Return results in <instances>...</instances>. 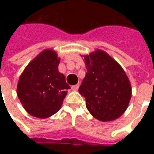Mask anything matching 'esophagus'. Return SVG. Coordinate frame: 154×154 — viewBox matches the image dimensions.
Wrapping results in <instances>:
<instances>
[{
	"label": "esophagus",
	"mask_w": 154,
	"mask_h": 154,
	"mask_svg": "<svg viewBox=\"0 0 154 154\" xmlns=\"http://www.w3.org/2000/svg\"><path fill=\"white\" fill-rule=\"evenodd\" d=\"M71 89H72V90H73V91H77V90H78V89H79V84L72 85V86L71 87Z\"/></svg>",
	"instance_id": "34e87169"
}]
</instances>
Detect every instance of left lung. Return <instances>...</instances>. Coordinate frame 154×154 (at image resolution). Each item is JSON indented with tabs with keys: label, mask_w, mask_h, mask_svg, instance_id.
<instances>
[{
	"label": "left lung",
	"mask_w": 154,
	"mask_h": 154,
	"mask_svg": "<svg viewBox=\"0 0 154 154\" xmlns=\"http://www.w3.org/2000/svg\"><path fill=\"white\" fill-rule=\"evenodd\" d=\"M87 68L79 93L89 112L101 122L121 117L131 98V85L121 65L109 54L97 50L85 57Z\"/></svg>",
	"instance_id": "left-lung-1"
}]
</instances>
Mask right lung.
Instances as JSON below:
<instances>
[{"label": "right lung", "mask_w": 154, "mask_h": 154, "mask_svg": "<svg viewBox=\"0 0 154 154\" xmlns=\"http://www.w3.org/2000/svg\"><path fill=\"white\" fill-rule=\"evenodd\" d=\"M60 60L51 49L41 53L25 68L17 85V96L29 114L46 118L57 112L69 85L58 72Z\"/></svg>", "instance_id": "right-lung-1"}]
</instances>
